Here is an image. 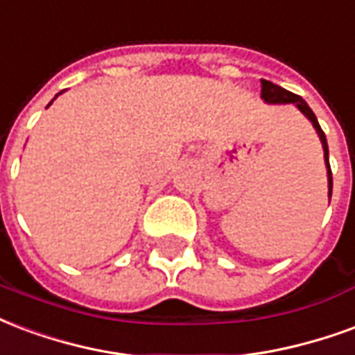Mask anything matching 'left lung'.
<instances>
[{"label":"left lung","instance_id":"8db88e82","mask_svg":"<svg viewBox=\"0 0 355 355\" xmlns=\"http://www.w3.org/2000/svg\"><path fill=\"white\" fill-rule=\"evenodd\" d=\"M261 98L268 103H295L299 110L306 115V117L312 121L314 124V128L318 130V136L322 139V146H323V155H325V164H327V178H329V198L331 193H333V174H331V166H329V149H327V139H325V134H323L322 126L318 123V119H315L314 111L310 110L309 103L302 100L301 96L293 94V92H289V90L282 89L278 85H274L270 81H265V79H261Z\"/></svg>","mask_w":355,"mask_h":355}]
</instances>
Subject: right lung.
<instances>
[{"label":"right lung","mask_w":355,"mask_h":355,"mask_svg":"<svg viewBox=\"0 0 355 355\" xmlns=\"http://www.w3.org/2000/svg\"><path fill=\"white\" fill-rule=\"evenodd\" d=\"M56 96H58V94H56ZM56 96H54V98H56Z\"/></svg>","instance_id":"obj_1"}]
</instances>
